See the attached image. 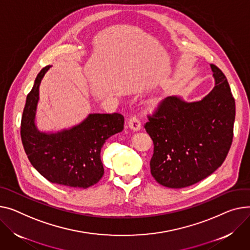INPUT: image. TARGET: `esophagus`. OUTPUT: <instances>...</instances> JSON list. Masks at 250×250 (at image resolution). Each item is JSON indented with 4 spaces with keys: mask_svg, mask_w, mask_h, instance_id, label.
<instances>
[{
    "mask_svg": "<svg viewBox=\"0 0 250 250\" xmlns=\"http://www.w3.org/2000/svg\"><path fill=\"white\" fill-rule=\"evenodd\" d=\"M127 125H128V126H129L132 130H135V131L141 129V122H140V120L137 118V115L130 116V119L128 120Z\"/></svg>",
    "mask_w": 250,
    "mask_h": 250,
    "instance_id": "34e87169",
    "label": "esophagus"
}]
</instances>
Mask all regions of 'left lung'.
Masks as SVG:
<instances>
[{
    "label": "left lung",
    "mask_w": 250,
    "mask_h": 250,
    "mask_svg": "<svg viewBox=\"0 0 250 250\" xmlns=\"http://www.w3.org/2000/svg\"><path fill=\"white\" fill-rule=\"evenodd\" d=\"M210 66L215 86L202 101L168 96L147 115L145 128L154 143L151 174L165 187L185 188L207 178L230 149L235 101L223 72Z\"/></svg>",
    "instance_id": "1"
}]
</instances>
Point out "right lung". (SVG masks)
<instances>
[{
  "label": "right lung",
  "instance_id": "1",
  "mask_svg": "<svg viewBox=\"0 0 250 250\" xmlns=\"http://www.w3.org/2000/svg\"><path fill=\"white\" fill-rule=\"evenodd\" d=\"M44 67L27 96L21 121V139L25 153L34 167L51 183L74 188H88L102 179L104 170L101 151L105 141L124 129L121 113H92L81 124L56 132H40L34 123L39 85Z\"/></svg>",
  "mask_w": 250,
  "mask_h": 250
}]
</instances>
